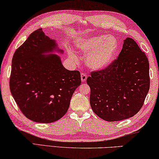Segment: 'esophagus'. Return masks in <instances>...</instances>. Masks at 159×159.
<instances>
[{"instance_id": "obj_1", "label": "esophagus", "mask_w": 159, "mask_h": 159, "mask_svg": "<svg viewBox=\"0 0 159 159\" xmlns=\"http://www.w3.org/2000/svg\"><path fill=\"white\" fill-rule=\"evenodd\" d=\"M87 75H85V74H84V73H82L81 74V80H82V82H84L87 80Z\"/></svg>"}]
</instances>
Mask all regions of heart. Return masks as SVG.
<instances>
[{
    "mask_svg": "<svg viewBox=\"0 0 159 159\" xmlns=\"http://www.w3.org/2000/svg\"><path fill=\"white\" fill-rule=\"evenodd\" d=\"M75 48L86 57V64L93 70H102L113 62L119 50L118 41L114 37L99 34L84 37L77 39L75 43ZM69 55L73 56L71 51Z\"/></svg>",
    "mask_w": 159,
    "mask_h": 159,
    "instance_id": "b5f03b06",
    "label": "heart"
}]
</instances>
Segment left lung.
Returning <instances> with one entry per match:
<instances>
[{"instance_id":"obj_1","label":"left lung","mask_w":159,"mask_h":159,"mask_svg":"<svg viewBox=\"0 0 159 159\" xmlns=\"http://www.w3.org/2000/svg\"><path fill=\"white\" fill-rule=\"evenodd\" d=\"M87 84L97 116L108 121L129 119L140 110L148 93V60L135 41L127 38L118 58L103 70L91 72Z\"/></svg>"}]
</instances>
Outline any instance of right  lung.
<instances>
[{
	"mask_svg": "<svg viewBox=\"0 0 159 159\" xmlns=\"http://www.w3.org/2000/svg\"><path fill=\"white\" fill-rule=\"evenodd\" d=\"M56 53L64 51L38 29L13 56L11 93L23 114L35 122L52 123L64 116L81 84L80 71L66 69Z\"/></svg>",
	"mask_w": 159,
	"mask_h": 159,
	"instance_id": "1",
	"label": "right lung"
}]
</instances>
